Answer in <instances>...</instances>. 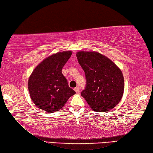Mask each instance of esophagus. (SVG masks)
Masks as SVG:
<instances>
[{"label": "esophagus", "mask_w": 153, "mask_h": 153, "mask_svg": "<svg viewBox=\"0 0 153 153\" xmlns=\"http://www.w3.org/2000/svg\"><path fill=\"white\" fill-rule=\"evenodd\" d=\"M74 91H75L76 92V93H77V94H78V93H79V91H80L79 88L78 87H75V88H74Z\"/></svg>", "instance_id": "obj_1"}]
</instances>
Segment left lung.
<instances>
[{"mask_svg":"<svg viewBox=\"0 0 153 153\" xmlns=\"http://www.w3.org/2000/svg\"><path fill=\"white\" fill-rule=\"evenodd\" d=\"M76 56L86 79L81 95L96 112L108 111L115 107L124 90L121 70L112 61L97 52L81 51Z\"/></svg>","mask_w":153,"mask_h":153,"instance_id":"1","label":"left lung"}]
</instances>
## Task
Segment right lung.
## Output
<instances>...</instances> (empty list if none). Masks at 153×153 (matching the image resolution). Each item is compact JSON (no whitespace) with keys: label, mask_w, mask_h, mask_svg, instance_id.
<instances>
[{"label":"right lung","mask_w":153,"mask_h":153,"mask_svg":"<svg viewBox=\"0 0 153 153\" xmlns=\"http://www.w3.org/2000/svg\"><path fill=\"white\" fill-rule=\"evenodd\" d=\"M71 54V51H64L51 55L32 72L28 89L32 101L39 108L49 112L58 111L76 93L62 73Z\"/></svg>","instance_id":"obj_1"}]
</instances>
